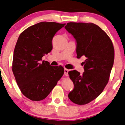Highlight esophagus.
<instances>
[{"label":"esophagus","mask_w":125,"mask_h":125,"mask_svg":"<svg viewBox=\"0 0 125 125\" xmlns=\"http://www.w3.org/2000/svg\"><path fill=\"white\" fill-rule=\"evenodd\" d=\"M68 72H69V70L67 68H64V75H66V76H68Z\"/></svg>","instance_id":"esophagus-1"}]
</instances>
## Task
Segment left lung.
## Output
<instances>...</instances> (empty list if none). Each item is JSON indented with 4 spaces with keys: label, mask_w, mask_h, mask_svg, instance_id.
I'll list each match as a JSON object with an SVG mask.
<instances>
[{
    "label": "left lung",
    "mask_w": 125,
    "mask_h": 125,
    "mask_svg": "<svg viewBox=\"0 0 125 125\" xmlns=\"http://www.w3.org/2000/svg\"><path fill=\"white\" fill-rule=\"evenodd\" d=\"M65 29L76 41L77 57L84 55V71H69L74 88L68 98L74 104L83 105L96 98L107 84L114 62V48L110 37L94 23H68Z\"/></svg>",
    "instance_id": "1"
}]
</instances>
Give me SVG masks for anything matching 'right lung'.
Masks as SVG:
<instances>
[{"mask_svg":"<svg viewBox=\"0 0 125 125\" xmlns=\"http://www.w3.org/2000/svg\"><path fill=\"white\" fill-rule=\"evenodd\" d=\"M65 24L40 22L28 28L18 39L12 71L21 93L31 100L46 98L64 73L62 66H51L42 58L52 51L53 37Z\"/></svg>","mask_w":125,"mask_h":125,"instance_id":"add662e5","label":"right lung"}]
</instances>
